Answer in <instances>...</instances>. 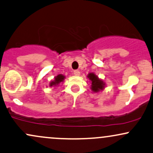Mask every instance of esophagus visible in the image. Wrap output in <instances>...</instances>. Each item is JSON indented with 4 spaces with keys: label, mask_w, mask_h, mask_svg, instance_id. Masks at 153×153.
<instances>
[{
    "label": "esophagus",
    "mask_w": 153,
    "mask_h": 153,
    "mask_svg": "<svg viewBox=\"0 0 153 153\" xmlns=\"http://www.w3.org/2000/svg\"><path fill=\"white\" fill-rule=\"evenodd\" d=\"M73 73H74L75 75H76V76H79V75H80V72L78 71V70H75V71H73Z\"/></svg>",
    "instance_id": "esophagus-1"
}]
</instances>
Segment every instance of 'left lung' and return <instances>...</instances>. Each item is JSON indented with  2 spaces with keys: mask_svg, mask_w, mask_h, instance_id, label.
I'll return each instance as SVG.
<instances>
[{
  "mask_svg": "<svg viewBox=\"0 0 153 153\" xmlns=\"http://www.w3.org/2000/svg\"><path fill=\"white\" fill-rule=\"evenodd\" d=\"M88 78L91 81V88L94 93H98L102 91L105 88V82L99 78V77L94 73H91L88 75Z\"/></svg>",
  "mask_w": 153,
  "mask_h": 153,
  "instance_id": "left-lung-1",
  "label": "left lung"
}]
</instances>
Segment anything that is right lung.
Returning a JSON list of instances; mask_svg holds the SVG:
<instances>
[{
  "mask_svg": "<svg viewBox=\"0 0 153 153\" xmlns=\"http://www.w3.org/2000/svg\"><path fill=\"white\" fill-rule=\"evenodd\" d=\"M65 77L64 76V75H62V74H59L58 75H57V76L55 77L54 79V80H52V81H51V82L50 83V86H57V85H58L60 82H63V80H64V79Z\"/></svg>",
  "mask_w": 153,
  "mask_h": 153,
  "instance_id": "obj_1",
  "label": "right lung"
}]
</instances>
